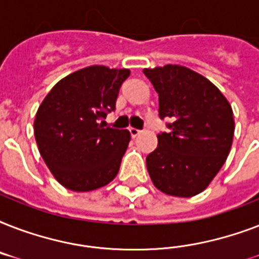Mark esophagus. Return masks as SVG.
I'll return each mask as SVG.
<instances>
[{
	"label": "esophagus",
	"instance_id": "obj_1",
	"mask_svg": "<svg viewBox=\"0 0 259 259\" xmlns=\"http://www.w3.org/2000/svg\"><path fill=\"white\" fill-rule=\"evenodd\" d=\"M129 132H130V136H132V137H133V138H136V137H137V136H140V133H141V130L134 129V127H130Z\"/></svg>",
	"mask_w": 259,
	"mask_h": 259
}]
</instances>
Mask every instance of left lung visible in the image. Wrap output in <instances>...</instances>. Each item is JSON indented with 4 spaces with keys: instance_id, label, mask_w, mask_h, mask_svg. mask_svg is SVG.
Instances as JSON below:
<instances>
[{
    "instance_id": "left-lung-1",
    "label": "left lung",
    "mask_w": 259,
    "mask_h": 259,
    "mask_svg": "<svg viewBox=\"0 0 259 259\" xmlns=\"http://www.w3.org/2000/svg\"><path fill=\"white\" fill-rule=\"evenodd\" d=\"M158 94L160 118H170V133L157 134L146 157L154 187L177 197L203 192L218 175L233 145V109L203 75L177 64L145 68Z\"/></svg>"
}]
</instances>
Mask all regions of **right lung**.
<instances>
[{"label":"right lung","mask_w":259,"mask_h":259,"mask_svg":"<svg viewBox=\"0 0 259 259\" xmlns=\"http://www.w3.org/2000/svg\"><path fill=\"white\" fill-rule=\"evenodd\" d=\"M130 70L90 66L59 80L38 107L34 138L56 180L75 192L105 187L117 176L129 130L106 127Z\"/></svg>","instance_id":"1"}]
</instances>
